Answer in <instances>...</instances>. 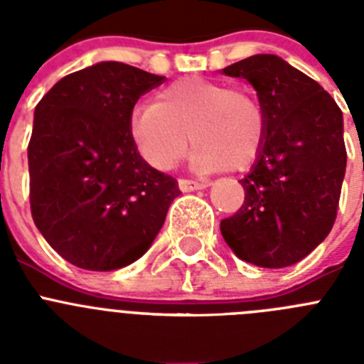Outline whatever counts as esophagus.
<instances>
[{"instance_id":"obj_1","label":"esophagus","mask_w":364,"mask_h":364,"mask_svg":"<svg viewBox=\"0 0 364 364\" xmlns=\"http://www.w3.org/2000/svg\"><path fill=\"white\" fill-rule=\"evenodd\" d=\"M178 188L182 193H189V191H197V189H204L208 188L205 182H197V180H188V178H180L178 180Z\"/></svg>"}]
</instances>
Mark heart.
<instances>
[{
	"label": "heart",
	"mask_w": 364,
	"mask_h": 364,
	"mask_svg": "<svg viewBox=\"0 0 364 364\" xmlns=\"http://www.w3.org/2000/svg\"><path fill=\"white\" fill-rule=\"evenodd\" d=\"M266 131L268 114L253 92L200 76L164 87L156 102L136 105L129 118L138 153L160 171L184 159L191 140L197 171L246 169L264 146Z\"/></svg>",
	"instance_id": "obj_1"
}]
</instances>
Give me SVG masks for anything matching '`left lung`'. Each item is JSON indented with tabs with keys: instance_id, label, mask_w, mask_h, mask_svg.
Here are the masks:
<instances>
[{
	"instance_id": "8db88e82",
	"label": "left lung",
	"mask_w": 364,
	"mask_h": 364,
	"mask_svg": "<svg viewBox=\"0 0 364 364\" xmlns=\"http://www.w3.org/2000/svg\"><path fill=\"white\" fill-rule=\"evenodd\" d=\"M255 87L268 131L240 184L244 204L220 222L228 246L260 268H284L332 230L346 169L343 112L319 83L275 54L222 69Z\"/></svg>"
}]
</instances>
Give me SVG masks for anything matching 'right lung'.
I'll use <instances>...</instances> for the list:
<instances>
[{
    "label": "right lung",
    "mask_w": 364,
    "mask_h": 364,
    "mask_svg": "<svg viewBox=\"0 0 364 364\" xmlns=\"http://www.w3.org/2000/svg\"><path fill=\"white\" fill-rule=\"evenodd\" d=\"M166 82L120 62L67 74L34 111L31 211L70 264L111 272L138 260L180 195L173 176L140 156L129 133L138 98Z\"/></svg>",
    "instance_id": "obj_1"
}]
</instances>
